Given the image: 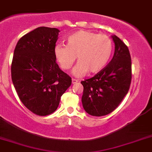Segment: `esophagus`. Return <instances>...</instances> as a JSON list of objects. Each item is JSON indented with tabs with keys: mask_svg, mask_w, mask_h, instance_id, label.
Returning <instances> with one entry per match:
<instances>
[{
	"mask_svg": "<svg viewBox=\"0 0 152 152\" xmlns=\"http://www.w3.org/2000/svg\"><path fill=\"white\" fill-rule=\"evenodd\" d=\"M72 83H73V84H75V83H77V82H78V80H76V79H75V78H72Z\"/></svg>",
	"mask_w": 152,
	"mask_h": 152,
	"instance_id": "esophagus-1",
	"label": "esophagus"
}]
</instances>
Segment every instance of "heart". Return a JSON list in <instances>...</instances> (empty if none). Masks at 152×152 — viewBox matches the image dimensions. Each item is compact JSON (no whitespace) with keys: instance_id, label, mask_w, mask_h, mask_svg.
Masks as SVG:
<instances>
[{"instance_id":"obj_1","label":"heart","mask_w":152,"mask_h":152,"mask_svg":"<svg viewBox=\"0 0 152 152\" xmlns=\"http://www.w3.org/2000/svg\"><path fill=\"white\" fill-rule=\"evenodd\" d=\"M113 44L105 34H97L85 30H79L67 38V46L56 44L54 55L63 69L68 70L76 60L72 73L75 77H81L90 71L97 73L105 68L112 53Z\"/></svg>"}]
</instances>
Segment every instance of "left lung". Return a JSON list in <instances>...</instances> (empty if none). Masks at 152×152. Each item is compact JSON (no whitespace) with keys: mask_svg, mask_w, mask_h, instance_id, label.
Here are the masks:
<instances>
[{"mask_svg":"<svg viewBox=\"0 0 152 152\" xmlns=\"http://www.w3.org/2000/svg\"><path fill=\"white\" fill-rule=\"evenodd\" d=\"M115 43L113 58L94 77L81 81L82 105L92 116H104L114 111L124 98L131 82V58L124 43L112 35Z\"/></svg>","mask_w":152,"mask_h":152,"instance_id":"1","label":"left lung"}]
</instances>
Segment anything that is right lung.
I'll list each match as a JSON object with an SVG mask.
<instances>
[{
    "label": "right lung",
    "mask_w": 152,
    "mask_h": 152,
    "mask_svg": "<svg viewBox=\"0 0 152 152\" xmlns=\"http://www.w3.org/2000/svg\"><path fill=\"white\" fill-rule=\"evenodd\" d=\"M59 29L38 27L19 39L15 48L11 77L23 105L40 116L52 114L71 86L72 78L57 65L54 47Z\"/></svg>",
    "instance_id": "obj_1"
}]
</instances>
